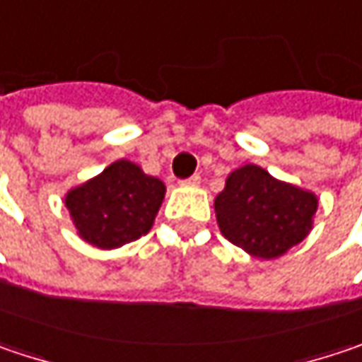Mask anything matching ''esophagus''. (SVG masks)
<instances>
[{
	"instance_id": "34e87169",
	"label": "esophagus",
	"mask_w": 362,
	"mask_h": 362,
	"mask_svg": "<svg viewBox=\"0 0 362 362\" xmlns=\"http://www.w3.org/2000/svg\"><path fill=\"white\" fill-rule=\"evenodd\" d=\"M199 183H202V177H199V175H194V177H189V179L181 181V185H185V187H197Z\"/></svg>"
}]
</instances>
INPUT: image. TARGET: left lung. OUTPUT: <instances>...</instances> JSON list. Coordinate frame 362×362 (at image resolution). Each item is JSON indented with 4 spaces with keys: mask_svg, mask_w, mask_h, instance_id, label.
<instances>
[{
    "mask_svg": "<svg viewBox=\"0 0 362 362\" xmlns=\"http://www.w3.org/2000/svg\"><path fill=\"white\" fill-rule=\"evenodd\" d=\"M317 195L243 165L226 177L214 199L220 233L257 259H276L298 245L313 228Z\"/></svg>",
    "mask_w": 362,
    "mask_h": 362,
    "instance_id": "1",
    "label": "left lung"
}]
</instances>
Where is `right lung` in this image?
Instances as JSON below:
<instances>
[{
	"mask_svg": "<svg viewBox=\"0 0 362 362\" xmlns=\"http://www.w3.org/2000/svg\"><path fill=\"white\" fill-rule=\"evenodd\" d=\"M165 194L160 179L121 158L71 187L64 202L82 241L98 249H117L152 228Z\"/></svg>",
	"mask_w": 362,
	"mask_h": 362,
	"instance_id": "right-lung-1",
	"label": "right lung"
}]
</instances>
